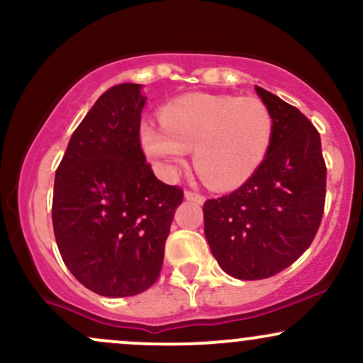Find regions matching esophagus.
Returning <instances> with one entry per match:
<instances>
[{
  "label": "esophagus",
  "instance_id": "1",
  "mask_svg": "<svg viewBox=\"0 0 363 363\" xmlns=\"http://www.w3.org/2000/svg\"><path fill=\"white\" fill-rule=\"evenodd\" d=\"M184 196H186V199H189V201H196V203L205 201V196L196 193V191H186Z\"/></svg>",
  "mask_w": 363,
  "mask_h": 363
}]
</instances>
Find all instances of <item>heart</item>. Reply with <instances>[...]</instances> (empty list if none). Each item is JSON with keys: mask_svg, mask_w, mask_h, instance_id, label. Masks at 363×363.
<instances>
[{"mask_svg": "<svg viewBox=\"0 0 363 363\" xmlns=\"http://www.w3.org/2000/svg\"><path fill=\"white\" fill-rule=\"evenodd\" d=\"M160 126L141 124V148L174 172L194 148V167L208 186L230 191L254 176L268 155L274 119L261 99L191 94L165 104Z\"/></svg>", "mask_w": 363, "mask_h": 363, "instance_id": "heart-1", "label": "heart"}]
</instances>
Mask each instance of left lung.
Instances as JSON below:
<instances>
[{
	"label": "left lung",
	"instance_id": "left-lung-1",
	"mask_svg": "<svg viewBox=\"0 0 363 363\" xmlns=\"http://www.w3.org/2000/svg\"><path fill=\"white\" fill-rule=\"evenodd\" d=\"M256 91L274 119L268 155L239 189L203 205L211 252L239 280L269 278L297 261L318 234L326 199L318 129L272 91Z\"/></svg>",
	"mask_w": 363,
	"mask_h": 363
}]
</instances>
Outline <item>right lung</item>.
I'll return each mask as SVG.
<instances>
[{"instance_id":"right-lung-1","label":"right lung","mask_w":363,"mask_h":363,"mask_svg":"<svg viewBox=\"0 0 363 363\" xmlns=\"http://www.w3.org/2000/svg\"><path fill=\"white\" fill-rule=\"evenodd\" d=\"M141 85L99 97L74 129L54 179L52 227L62 261L83 286L131 297L157 281L184 193L158 181L140 141Z\"/></svg>"}]
</instances>
